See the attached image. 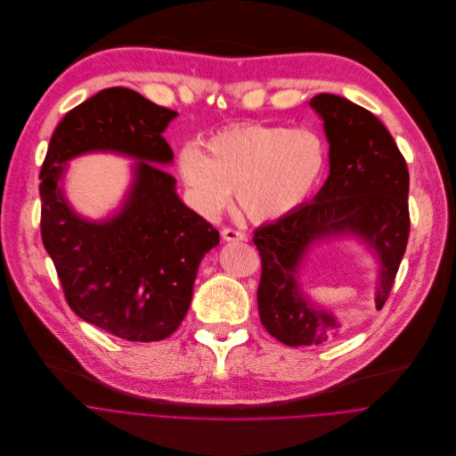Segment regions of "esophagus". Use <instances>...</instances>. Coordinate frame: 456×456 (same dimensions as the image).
I'll return each instance as SVG.
<instances>
[{
  "mask_svg": "<svg viewBox=\"0 0 456 456\" xmlns=\"http://www.w3.org/2000/svg\"><path fill=\"white\" fill-rule=\"evenodd\" d=\"M221 237H223V240H226V242H232V240H246V235H244L242 232H239V230H233V228H223Z\"/></svg>",
  "mask_w": 456,
  "mask_h": 456,
  "instance_id": "esophagus-1",
  "label": "esophagus"
}]
</instances>
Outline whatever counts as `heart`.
I'll use <instances>...</instances> for the list:
<instances>
[{
    "mask_svg": "<svg viewBox=\"0 0 456 456\" xmlns=\"http://www.w3.org/2000/svg\"><path fill=\"white\" fill-rule=\"evenodd\" d=\"M327 167L323 138L307 127L240 124L216 133L201 154L179 152V175L198 212L217 216L235 191L255 223L277 221L302 207Z\"/></svg>",
    "mask_w": 456,
    "mask_h": 456,
    "instance_id": "heart-1",
    "label": "heart"
}]
</instances>
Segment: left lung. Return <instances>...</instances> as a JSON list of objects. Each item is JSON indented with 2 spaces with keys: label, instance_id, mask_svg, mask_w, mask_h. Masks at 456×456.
I'll return each instance as SVG.
<instances>
[{
  "label": "left lung",
  "instance_id": "obj_1",
  "mask_svg": "<svg viewBox=\"0 0 456 456\" xmlns=\"http://www.w3.org/2000/svg\"><path fill=\"white\" fill-rule=\"evenodd\" d=\"M311 108L323 120L330 172L311 203L255 230L262 273L256 291L264 329L289 346L322 345L341 334L330 311L316 309L298 288L300 262L314 240L355 235L381 264L376 307L392 291L410 235V174L388 129L369 110L320 94Z\"/></svg>",
  "mask_w": 456,
  "mask_h": 456
}]
</instances>
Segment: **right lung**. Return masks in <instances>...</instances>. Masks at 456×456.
<instances>
[{"label":"right lung","instance_id":"add662e5","mask_svg":"<svg viewBox=\"0 0 456 456\" xmlns=\"http://www.w3.org/2000/svg\"><path fill=\"white\" fill-rule=\"evenodd\" d=\"M175 117L133 89H102L59 122L39 174L41 237L68 305L127 341H159L181 325L200 262L219 244V232L183 205L175 179L158 167L174 158L161 134ZM91 150L139 159L123 210L102 224L78 218L58 187L65 161Z\"/></svg>","mask_w":456,"mask_h":456}]
</instances>
